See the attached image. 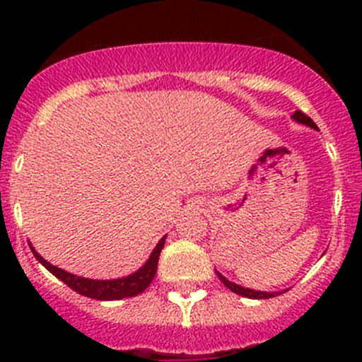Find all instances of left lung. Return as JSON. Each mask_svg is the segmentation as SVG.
<instances>
[{"label":"left lung","instance_id":"1","mask_svg":"<svg viewBox=\"0 0 362 362\" xmlns=\"http://www.w3.org/2000/svg\"><path fill=\"white\" fill-rule=\"evenodd\" d=\"M293 119H294V120H298V122H301V124H306V126L313 127V129H317V124L313 122V120L310 119L308 115H305V113H303L301 110H296V112H294V115H293ZM217 275H218V279L222 280V284H224V286L228 287L229 291H233V293H236V294L243 296V298H250V299H269V298H275V296H279V293H262V291L245 289V287L236 286V284L229 282V280L226 279V276H222L221 273H218V272H217Z\"/></svg>","mask_w":362,"mask_h":362}]
</instances>
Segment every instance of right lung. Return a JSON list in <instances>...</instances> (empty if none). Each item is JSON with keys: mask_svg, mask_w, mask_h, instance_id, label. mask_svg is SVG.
<instances>
[{"mask_svg": "<svg viewBox=\"0 0 362 362\" xmlns=\"http://www.w3.org/2000/svg\"><path fill=\"white\" fill-rule=\"evenodd\" d=\"M166 238V236H164ZM164 238L156 245L154 252L151 254L148 261L138 269L136 273L133 275L126 276V279H117V280H89V279H82V276H76L71 275V273L64 272V269L56 268L52 266L50 262H47L38 252H35L31 245L33 254L35 257L49 269L52 275H56L57 279L63 280L64 284L73 289L75 293L87 296V298H93V299H100V301H113V299H122V298H133V296H138L140 293H144L151 282L154 280L156 272H158V261H159V255L160 250L164 247Z\"/></svg>", "mask_w": 362, "mask_h": 362, "instance_id": "add662e5", "label": "right lung"}]
</instances>
